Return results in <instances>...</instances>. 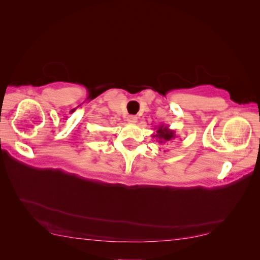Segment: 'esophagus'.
Returning <instances> with one entry per match:
<instances>
[{"mask_svg":"<svg viewBox=\"0 0 260 260\" xmlns=\"http://www.w3.org/2000/svg\"><path fill=\"white\" fill-rule=\"evenodd\" d=\"M127 121H128L129 123H136V122L138 121V117H137V116H129V117L127 118Z\"/></svg>","mask_w":260,"mask_h":260,"instance_id":"esophagus-1","label":"esophagus"}]
</instances>
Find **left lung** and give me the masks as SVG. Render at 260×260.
Wrapping results in <instances>:
<instances>
[{
	"instance_id": "1",
	"label": "left lung",
	"mask_w": 260,
	"mask_h": 260,
	"mask_svg": "<svg viewBox=\"0 0 260 260\" xmlns=\"http://www.w3.org/2000/svg\"><path fill=\"white\" fill-rule=\"evenodd\" d=\"M155 130L156 131L153 133L152 137L156 139L159 145H167L177 138L176 131L169 129L168 125H165L162 123L156 125Z\"/></svg>"
}]
</instances>
